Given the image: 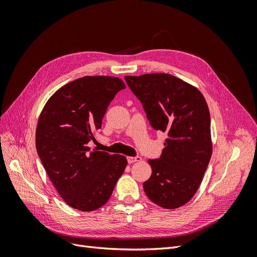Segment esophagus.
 I'll use <instances>...</instances> for the list:
<instances>
[{"mask_svg":"<svg viewBox=\"0 0 257 257\" xmlns=\"http://www.w3.org/2000/svg\"><path fill=\"white\" fill-rule=\"evenodd\" d=\"M143 159L139 157V155H136V157H128L127 158V162L130 163V164H132V163H135V162H141Z\"/></svg>","mask_w":257,"mask_h":257,"instance_id":"34e87169","label":"esophagus"}]
</instances>
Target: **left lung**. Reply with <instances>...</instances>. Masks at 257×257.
<instances>
[{"label": "left lung", "mask_w": 257, "mask_h": 257, "mask_svg": "<svg viewBox=\"0 0 257 257\" xmlns=\"http://www.w3.org/2000/svg\"><path fill=\"white\" fill-rule=\"evenodd\" d=\"M141 100L151 126L166 133L161 157L149 160L146 195L166 209L183 206L203 180L212 153L210 112L203 94L168 74L124 77Z\"/></svg>", "instance_id": "obj_1"}]
</instances>
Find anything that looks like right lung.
<instances>
[{
	"instance_id": "right-lung-1",
	"label": "right lung",
	"mask_w": 257,
	"mask_h": 257,
	"mask_svg": "<svg viewBox=\"0 0 257 257\" xmlns=\"http://www.w3.org/2000/svg\"><path fill=\"white\" fill-rule=\"evenodd\" d=\"M123 89L125 84L116 77H82L54 93L38 120V157L61 197L80 211L105 205L127 165L123 155L88 147Z\"/></svg>"
}]
</instances>
